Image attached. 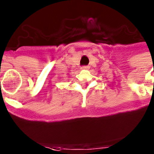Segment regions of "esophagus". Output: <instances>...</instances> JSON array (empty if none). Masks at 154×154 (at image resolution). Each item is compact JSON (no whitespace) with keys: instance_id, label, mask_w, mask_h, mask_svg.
Returning <instances> with one entry per match:
<instances>
[{"instance_id":"esophagus-1","label":"esophagus","mask_w":154,"mask_h":154,"mask_svg":"<svg viewBox=\"0 0 154 154\" xmlns=\"http://www.w3.org/2000/svg\"><path fill=\"white\" fill-rule=\"evenodd\" d=\"M81 69H89V66H88V65H84V66H82Z\"/></svg>"}]
</instances>
